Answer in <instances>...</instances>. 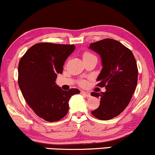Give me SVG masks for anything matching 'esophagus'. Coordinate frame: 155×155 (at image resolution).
Here are the masks:
<instances>
[{"label":"esophagus","instance_id":"1","mask_svg":"<svg viewBox=\"0 0 155 155\" xmlns=\"http://www.w3.org/2000/svg\"><path fill=\"white\" fill-rule=\"evenodd\" d=\"M81 94L85 97H90V93L89 92H86V91H81Z\"/></svg>","mask_w":155,"mask_h":155}]
</instances>
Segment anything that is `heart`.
<instances>
[{"mask_svg":"<svg viewBox=\"0 0 155 155\" xmlns=\"http://www.w3.org/2000/svg\"><path fill=\"white\" fill-rule=\"evenodd\" d=\"M91 56H94V55H92V54H90V53H88V52H86L84 53L83 55V58H88V57H91ZM82 84H84V82H82Z\"/></svg>","mask_w":155,"mask_h":155,"instance_id":"b5f03b06","label":"heart"}]
</instances>
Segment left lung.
Listing matches in <instances>:
<instances>
[{"instance_id":"1","label":"left lung","mask_w":155,"mask_h":155,"mask_svg":"<svg viewBox=\"0 0 155 155\" xmlns=\"http://www.w3.org/2000/svg\"><path fill=\"white\" fill-rule=\"evenodd\" d=\"M89 49L100 55L102 69L96 81L106 92H92L100 97V106L92 111L101 120L118 116L129 104L138 81V68L132 51L111 38L90 44Z\"/></svg>"}]
</instances>
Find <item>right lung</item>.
I'll return each instance as SVG.
<instances>
[{"instance_id":"add662e5","label":"right lung","mask_w":155,"mask_h":155,"mask_svg":"<svg viewBox=\"0 0 155 155\" xmlns=\"http://www.w3.org/2000/svg\"><path fill=\"white\" fill-rule=\"evenodd\" d=\"M75 48V45L36 44L19 61L18 84L23 97L35 114L48 122L65 117L71 97L80 92L78 89L65 91L55 82Z\"/></svg>"}]
</instances>
